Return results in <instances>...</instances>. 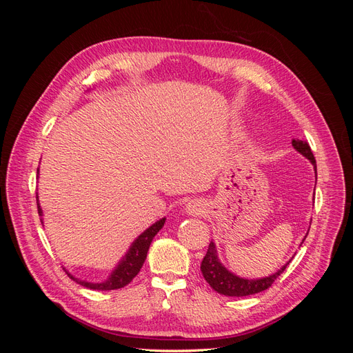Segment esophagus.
<instances>
[{"instance_id":"1","label":"esophagus","mask_w":353,"mask_h":353,"mask_svg":"<svg viewBox=\"0 0 353 353\" xmlns=\"http://www.w3.org/2000/svg\"><path fill=\"white\" fill-rule=\"evenodd\" d=\"M184 210H185L187 215L197 216V215H203V213H205L206 206H205V203H203L200 199H191V200H188Z\"/></svg>"}]
</instances>
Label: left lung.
Wrapping results in <instances>:
<instances>
[{
    "mask_svg": "<svg viewBox=\"0 0 353 353\" xmlns=\"http://www.w3.org/2000/svg\"><path fill=\"white\" fill-rule=\"evenodd\" d=\"M292 145L296 148V152L305 156L309 162L314 165L315 172H316V162H315V157L312 154V150H311V147H309V144L306 141L293 140ZM288 262L285 265H283L279 271L268 275V276H263V279H256V280L243 279V276H239L236 274H232L231 271H228L225 266L221 263V261L218 258L216 244L210 241L206 256L201 261L200 270H201L203 276H205V280L209 283V285L219 294L231 296V297H243V296L261 293V292L266 290L268 287H271V284L276 279H279V275H281L284 272Z\"/></svg>",
    "mask_w": 353,
    "mask_h": 353,
    "instance_id": "8db88e82",
    "label": "left lung"
}]
</instances>
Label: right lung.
<instances>
[{"label": "right lung", "mask_w": 353, "mask_h": 353, "mask_svg": "<svg viewBox=\"0 0 353 353\" xmlns=\"http://www.w3.org/2000/svg\"><path fill=\"white\" fill-rule=\"evenodd\" d=\"M39 174V169L38 172ZM37 203H38V213L39 216L44 215L42 213V209L39 206V200H38V196H37ZM165 221L166 218H162L159 219L157 222H154L153 225L148 227L144 232H141L140 236H138L132 244L130 245V249H128V252L125 253L123 258L117 262V265L114 266V270L112 271V274L108 276V280H104L101 283H90V281H85V280H79L77 279V276H73L70 272H68V275L70 276L72 280L77 281L78 284L87 287V288H91V290H116V288H122L125 287L126 284H130L132 281L134 276L140 272L141 266L147 258V252L148 249H150V244L154 239L156 234L163 228L165 225ZM42 222V219H41ZM44 223V222H42Z\"/></svg>", "instance_id": "add662e5"}]
</instances>
